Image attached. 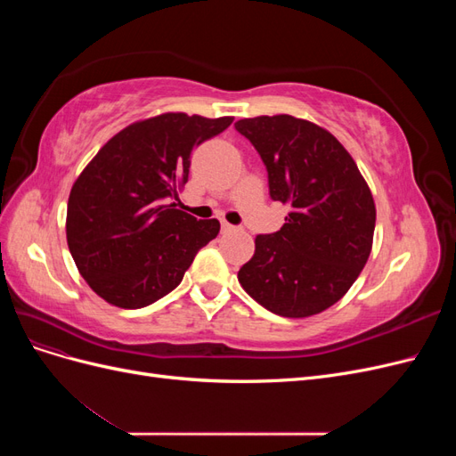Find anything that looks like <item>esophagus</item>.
I'll list each match as a JSON object with an SVG mask.
<instances>
[{
    "label": "esophagus",
    "instance_id": "esophagus-1",
    "mask_svg": "<svg viewBox=\"0 0 456 456\" xmlns=\"http://www.w3.org/2000/svg\"><path fill=\"white\" fill-rule=\"evenodd\" d=\"M220 228H223V232H232V230H236V226H232V224H228L226 220H223V223H220Z\"/></svg>",
    "mask_w": 456,
    "mask_h": 456
}]
</instances>
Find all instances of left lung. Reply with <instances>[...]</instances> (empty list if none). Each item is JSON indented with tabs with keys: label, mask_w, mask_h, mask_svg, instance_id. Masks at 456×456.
Returning a JSON list of instances; mask_svg holds the SVG:
<instances>
[{
	"label": "left lung",
	"mask_w": 456,
	"mask_h": 456,
	"mask_svg": "<svg viewBox=\"0 0 456 456\" xmlns=\"http://www.w3.org/2000/svg\"><path fill=\"white\" fill-rule=\"evenodd\" d=\"M236 129L266 165L270 198L291 207L281 230L256 236L238 280L273 314H320L346 295L370 255V190L346 148L312 121L258 116Z\"/></svg>",
	"instance_id": "left-lung-1"
}]
</instances>
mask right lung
<instances>
[{"label":"right lung","mask_w":456,"mask_h":456,"mask_svg":"<svg viewBox=\"0 0 456 456\" xmlns=\"http://www.w3.org/2000/svg\"><path fill=\"white\" fill-rule=\"evenodd\" d=\"M233 118L161 114L112 136L77 176L68 198L66 240L93 291L136 310L183 281L201 247L216 238V218L175 209L188 181L191 150Z\"/></svg>","instance_id":"1"}]
</instances>
